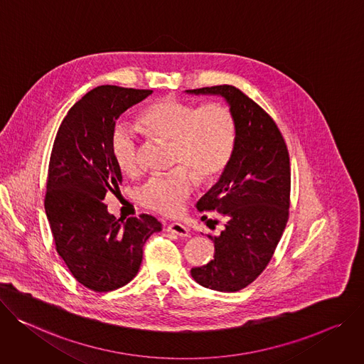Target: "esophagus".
<instances>
[{"label": "esophagus", "mask_w": 364, "mask_h": 364, "mask_svg": "<svg viewBox=\"0 0 364 364\" xmlns=\"http://www.w3.org/2000/svg\"><path fill=\"white\" fill-rule=\"evenodd\" d=\"M168 231L172 234H176L179 237H188L189 235V228L185 227L181 223H171L168 224Z\"/></svg>", "instance_id": "esophagus-1"}]
</instances>
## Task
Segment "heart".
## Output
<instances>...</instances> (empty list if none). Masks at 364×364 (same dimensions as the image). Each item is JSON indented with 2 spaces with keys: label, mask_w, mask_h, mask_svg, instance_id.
<instances>
[{
  "label": "heart",
  "mask_w": 364,
  "mask_h": 364,
  "mask_svg": "<svg viewBox=\"0 0 364 364\" xmlns=\"http://www.w3.org/2000/svg\"><path fill=\"white\" fill-rule=\"evenodd\" d=\"M139 124L149 136L173 143V164L186 166L168 175L151 176L140 189V203L159 214L178 215L196 185V175L208 182L227 169L235 146L234 117L221 104L198 107L164 98L140 111ZM109 149L121 171L137 173L139 140L129 127H114Z\"/></svg>",
  "instance_id": "1"
}]
</instances>
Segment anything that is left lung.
<instances>
[{
  "label": "left lung",
  "mask_w": 364,
  "mask_h": 364,
  "mask_svg": "<svg viewBox=\"0 0 364 364\" xmlns=\"http://www.w3.org/2000/svg\"><path fill=\"white\" fill-rule=\"evenodd\" d=\"M192 95L224 98L235 121V146L218 182L196 204L225 218L214 241V259L192 267L200 287L218 292L246 288L264 270L289 215V154L274 121L231 85L188 90ZM205 218V217H203Z\"/></svg>",
  "instance_id": "left-lung-1"
}]
</instances>
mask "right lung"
Instances as JSON below:
<instances>
[{"mask_svg": "<svg viewBox=\"0 0 364 364\" xmlns=\"http://www.w3.org/2000/svg\"><path fill=\"white\" fill-rule=\"evenodd\" d=\"M151 92L115 85L91 90L69 109L53 143L46 215L59 256L79 284L95 292L127 285L140 269L146 240L161 230L147 214L117 220L102 203L121 182L109 149L115 121Z\"/></svg>", "mask_w": 364, "mask_h": 364, "instance_id": "1", "label": "right lung"}]
</instances>
